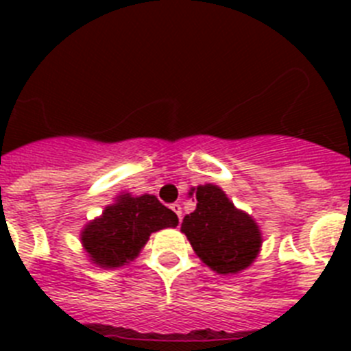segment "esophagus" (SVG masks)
<instances>
[{
  "label": "esophagus",
  "instance_id": "1",
  "mask_svg": "<svg viewBox=\"0 0 351 351\" xmlns=\"http://www.w3.org/2000/svg\"><path fill=\"white\" fill-rule=\"evenodd\" d=\"M170 209H172L173 213L178 214L179 221H181V218H182V210H181V206H179V204H172V206H170Z\"/></svg>",
  "mask_w": 351,
  "mask_h": 351
}]
</instances>
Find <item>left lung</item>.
<instances>
[{
	"label": "left lung",
	"instance_id": "obj_1",
	"mask_svg": "<svg viewBox=\"0 0 351 351\" xmlns=\"http://www.w3.org/2000/svg\"><path fill=\"white\" fill-rule=\"evenodd\" d=\"M197 209L186 214L181 232L188 237L197 256L210 271L223 276L239 274L255 262L262 250L258 223L237 209L216 184L191 188Z\"/></svg>",
	"mask_w": 351,
	"mask_h": 351
}]
</instances>
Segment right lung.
I'll use <instances>...</instances> for the list:
<instances>
[{"mask_svg": "<svg viewBox=\"0 0 351 351\" xmlns=\"http://www.w3.org/2000/svg\"><path fill=\"white\" fill-rule=\"evenodd\" d=\"M178 223V214L154 195L119 193L98 218L84 225L80 243L96 267L117 269L137 258L153 232Z\"/></svg>", "mask_w": 351, "mask_h": 351, "instance_id": "1", "label": "right lung"}]
</instances>
